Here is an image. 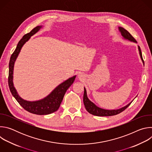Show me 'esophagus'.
<instances>
[{
  "mask_svg": "<svg viewBox=\"0 0 152 152\" xmlns=\"http://www.w3.org/2000/svg\"><path fill=\"white\" fill-rule=\"evenodd\" d=\"M77 76H78V78H79V79H82L83 78V73H81V72L79 73Z\"/></svg>",
  "mask_w": 152,
  "mask_h": 152,
  "instance_id": "1",
  "label": "esophagus"
}]
</instances>
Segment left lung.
I'll return each instance as SVG.
<instances>
[{"label":"left lung","instance_id":"left-lung-1","mask_svg":"<svg viewBox=\"0 0 152 152\" xmlns=\"http://www.w3.org/2000/svg\"><path fill=\"white\" fill-rule=\"evenodd\" d=\"M118 29L121 33V35L124 39H127L129 41H131L134 42H136V43L137 42V41L135 39V38L131 35V34H130L127 31H126V29H124V28H123L121 27H118ZM138 50H139L141 59L144 64V61L142 59L141 49L139 46H138ZM83 103H84L85 109L86 110V111H87L91 114H93V115H96V116H100V117L112 116V115H115L118 114L120 113L123 112L124 110H125L126 108L132 102H131V103L127 104L126 106H125L121 108H120V109H118V110H107L102 109V108H100V107L97 106L94 103H93L90 100V99L87 97V94H86V89L85 87H84V93H83Z\"/></svg>","mask_w":152,"mask_h":152}]
</instances>
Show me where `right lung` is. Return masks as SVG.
Wrapping results in <instances>:
<instances>
[{
  "label": "right lung",
  "instance_id": "obj_1",
  "mask_svg": "<svg viewBox=\"0 0 152 152\" xmlns=\"http://www.w3.org/2000/svg\"><path fill=\"white\" fill-rule=\"evenodd\" d=\"M42 28V26H38L34 28L29 33L25 34L21 38L17 46V48L12 54L9 63V76L8 85L10 91L18 103L24 109L34 114L48 115L56 111L60 106L65 93L68 88L73 84L76 76H74L66 81L59 84L46 97L37 101H27L23 99L18 94L13 83V72L15 61L21 49V48L31 38Z\"/></svg>",
  "mask_w": 152,
  "mask_h": 152
}]
</instances>
